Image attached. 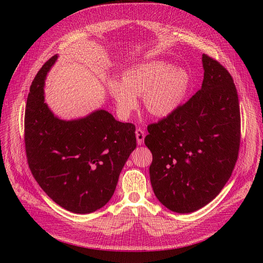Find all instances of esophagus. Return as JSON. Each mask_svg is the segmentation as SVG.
Returning a JSON list of instances; mask_svg holds the SVG:
<instances>
[{"label": "esophagus", "mask_w": 263, "mask_h": 263, "mask_svg": "<svg viewBox=\"0 0 263 263\" xmlns=\"http://www.w3.org/2000/svg\"><path fill=\"white\" fill-rule=\"evenodd\" d=\"M136 139H137V144L138 145H142L144 144V140H145V132L138 128L136 129Z\"/></svg>", "instance_id": "1"}]
</instances>
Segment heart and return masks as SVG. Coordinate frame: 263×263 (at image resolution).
<instances>
[{"instance_id":"obj_1","label":"heart","mask_w":263,"mask_h":263,"mask_svg":"<svg viewBox=\"0 0 263 263\" xmlns=\"http://www.w3.org/2000/svg\"><path fill=\"white\" fill-rule=\"evenodd\" d=\"M122 79H109L107 87L118 114L124 118L137 108V97L141 95L149 114L169 117L183 104L191 87L189 71L163 60L139 63L125 70Z\"/></svg>"}]
</instances>
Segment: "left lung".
I'll use <instances>...</instances> for the list:
<instances>
[{
    "instance_id": "left-lung-1",
    "label": "left lung",
    "mask_w": 263,
    "mask_h": 263,
    "mask_svg": "<svg viewBox=\"0 0 263 263\" xmlns=\"http://www.w3.org/2000/svg\"><path fill=\"white\" fill-rule=\"evenodd\" d=\"M202 87L169 117L148 126L145 144L155 195L166 209L192 213L216 197L229 180L240 145V110L234 80L202 55Z\"/></svg>"
}]
</instances>
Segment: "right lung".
I'll list each match as a JSON object with an SVG mask.
<instances>
[{
    "instance_id": "obj_1",
    "label": "right lung",
    "mask_w": 263,
    "mask_h": 263,
    "mask_svg": "<svg viewBox=\"0 0 263 263\" xmlns=\"http://www.w3.org/2000/svg\"><path fill=\"white\" fill-rule=\"evenodd\" d=\"M54 54L30 85L25 110V148L29 169L51 200L76 214L103 208L113 196L122 169L136 148L135 125L105 109L65 121L45 102V80Z\"/></svg>"
}]
</instances>
